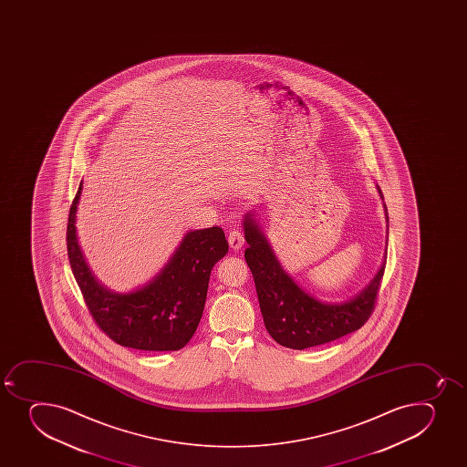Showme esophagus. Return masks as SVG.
Instances as JSON below:
<instances>
[{"instance_id":"34e87169","label":"esophagus","mask_w":467,"mask_h":467,"mask_svg":"<svg viewBox=\"0 0 467 467\" xmlns=\"http://www.w3.org/2000/svg\"><path fill=\"white\" fill-rule=\"evenodd\" d=\"M228 242H230V246L233 250L237 251L241 250L244 244H245V239H244V234H242L241 230H231L230 234H228Z\"/></svg>"}]
</instances>
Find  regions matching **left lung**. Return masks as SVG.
I'll return each mask as SVG.
<instances>
[{
	"label": "left lung",
	"mask_w": 467,
	"mask_h": 467,
	"mask_svg": "<svg viewBox=\"0 0 467 467\" xmlns=\"http://www.w3.org/2000/svg\"><path fill=\"white\" fill-rule=\"evenodd\" d=\"M378 190L383 199L382 192ZM383 208L387 214V207ZM244 230L248 244L246 264L254 277L265 326L274 341L287 348L305 350L335 341L367 323L378 300L387 257L358 296L342 303H327L303 291L283 269L253 213L244 217Z\"/></svg>",
	"instance_id": "obj_1"
}]
</instances>
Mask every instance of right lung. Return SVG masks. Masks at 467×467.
<instances>
[{"instance_id": "1", "label": "right lung", "mask_w": 467, "mask_h": 467, "mask_svg": "<svg viewBox=\"0 0 467 467\" xmlns=\"http://www.w3.org/2000/svg\"><path fill=\"white\" fill-rule=\"evenodd\" d=\"M80 193L82 182L69 208L67 250L94 321L120 346L146 351L180 350L198 328L213 266L228 253L225 233L219 226L189 231L152 282L120 294L99 283L80 251L74 225Z\"/></svg>"}]
</instances>
